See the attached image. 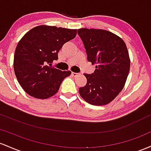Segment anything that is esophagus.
<instances>
[{
  "mask_svg": "<svg viewBox=\"0 0 151 151\" xmlns=\"http://www.w3.org/2000/svg\"><path fill=\"white\" fill-rule=\"evenodd\" d=\"M71 74H72V76H73V77H76V76H78L79 75V73H74V72L71 73Z\"/></svg>",
  "mask_w": 151,
  "mask_h": 151,
  "instance_id": "esophagus-1",
  "label": "esophagus"
}]
</instances>
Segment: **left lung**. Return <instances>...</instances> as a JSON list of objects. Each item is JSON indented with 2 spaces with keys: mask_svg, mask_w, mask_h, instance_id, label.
Segmentation results:
<instances>
[{
  "mask_svg": "<svg viewBox=\"0 0 151 151\" xmlns=\"http://www.w3.org/2000/svg\"><path fill=\"white\" fill-rule=\"evenodd\" d=\"M78 33L84 44L88 60L96 65L92 74L85 73L87 83L79 93L87 103L104 106L113 101L124 88L130 60L124 40L102 29L80 28Z\"/></svg>",
  "mask_w": 151,
  "mask_h": 151,
  "instance_id": "8db88e82",
  "label": "left lung"
}]
</instances>
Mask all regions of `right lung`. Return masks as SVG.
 Returning <instances> with one entry per match:
<instances>
[{"mask_svg": "<svg viewBox=\"0 0 151 151\" xmlns=\"http://www.w3.org/2000/svg\"><path fill=\"white\" fill-rule=\"evenodd\" d=\"M76 34V29L42 25L23 35L15 50L13 68L25 93L38 99H47L57 93L62 81L71 72L48 64L58 58V53L63 45Z\"/></svg>", "mask_w": 151, "mask_h": 151, "instance_id": "add662e5", "label": "right lung"}]
</instances>
